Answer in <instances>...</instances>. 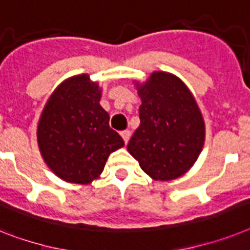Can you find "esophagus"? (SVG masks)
Instances as JSON below:
<instances>
[{
	"mask_svg": "<svg viewBox=\"0 0 250 250\" xmlns=\"http://www.w3.org/2000/svg\"><path fill=\"white\" fill-rule=\"evenodd\" d=\"M120 134H121V137H123L124 142H125V144H126L127 142H129V139H130V135H131L130 130H123Z\"/></svg>",
	"mask_w": 250,
	"mask_h": 250,
	"instance_id": "obj_1",
	"label": "esophagus"
}]
</instances>
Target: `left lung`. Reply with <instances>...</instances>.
<instances>
[{
    "label": "left lung",
    "mask_w": 250,
    "mask_h": 250,
    "mask_svg": "<svg viewBox=\"0 0 250 250\" xmlns=\"http://www.w3.org/2000/svg\"><path fill=\"white\" fill-rule=\"evenodd\" d=\"M138 90L140 125L127 150L154 180H174L184 175L201 153V111L185 84L171 74L153 73Z\"/></svg>",
    "instance_id": "obj_1"
}]
</instances>
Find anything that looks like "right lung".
<instances>
[{"label": "right lung", "mask_w": 250, "mask_h": 250, "mask_svg": "<svg viewBox=\"0 0 250 250\" xmlns=\"http://www.w3.org/2000/svg\"><path fill=\"white\" fill-rule=\"evenodd\" d=\"M98 85L88 75L63 82L43 110L38 144L49 168L62 180L89 184L103 171L111 152L124 146L100 104Z\"/></svg>", "instance_id": "obj_1"}]
</instances>
